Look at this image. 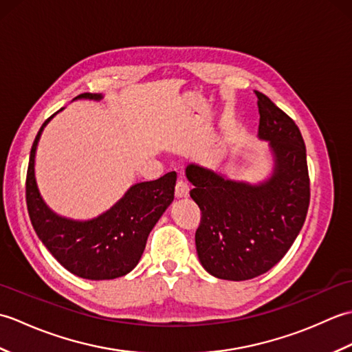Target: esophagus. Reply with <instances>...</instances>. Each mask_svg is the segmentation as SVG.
Returning a JSON list of instances; mask_svg holds the SVG:
<instances>
[{"mask_svg": "<svg viewBox=\"0 0 352 352\" xmlns=\"http://www.w3.org/2000/svg\"><path fill=\"white\" fill-rule=\"evenodd\" d=\"M189 197V188L183 180H178L175 184V198H188Z\"/></svg>", "mask_w": 352, "mask_h": 352, "instance_id": "1", "label": "esophagus"}]
</instances>
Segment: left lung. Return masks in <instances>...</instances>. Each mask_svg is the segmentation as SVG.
Masks as SVG:
<instances>
[{"instance_id": "obj_1", "label": "left lung", "mask_w": 352, "mask_h": 352, "mask_svg": "<svg viewBox=\"0 0 352 352\" xmlns=\"http://www.w3.org/2000/svg\"><path fill=\"white\" fill-rule=\"evenodd\" d=\"M258 136L275 155L274 174L251 186L189 164L190 197L201 210L195 233L201 265L216 278L251 280L267 272L289 251L310 204L304 139L294 119L256 91Z\"/></svg>"}]
</instances>
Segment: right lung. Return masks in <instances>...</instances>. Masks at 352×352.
I'll return each instance as SVG.
<instances>
[{
    "label": "right lung",
    "instance_id": "1",
    "mask_svg": "<svg viewBox=\"0 0 352 352\" xmlns=\"http://www.w3.org/2000/svg\"><path fill=\"white\" fill-rule=\"evenodd\" d=\"M77 98L101 100L100 94ZM76 98V100H77ZM33 142L27 169L25 201L32 226L42 243L65 269L87 280H113L133 271L145 250L149 231L174 199L175 172L159 180L134 184L109 212L78 222L51 212L37 190L34 154L43 126Z\"/></svg>",
    "mask_w": 352,
    "mask_h": 352
}]
</instances>
